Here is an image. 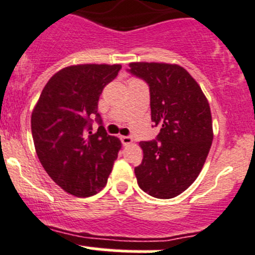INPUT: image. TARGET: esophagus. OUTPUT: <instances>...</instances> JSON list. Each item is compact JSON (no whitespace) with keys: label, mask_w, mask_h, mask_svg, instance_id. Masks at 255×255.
Here are the masks:
<instances>
[{"label":"esophagus","mask_w":255,"mask_h":255,"mask_svg":"<svg viewBox=\"0 0 255 255\" xmlns=\"http://www.w3.org/2000/svg\"><path fill=\"white\" fill-rule=\"evenodd\" d=\"M120 140H122L123 145L124 146L130 145V143L132 142V137H131V136H122V137H120Z\"/></svg>","instance_id":"esophagus-1"}]
</instances>
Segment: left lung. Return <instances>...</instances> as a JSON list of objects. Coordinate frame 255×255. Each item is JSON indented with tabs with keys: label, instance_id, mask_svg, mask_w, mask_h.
Listing matches in <instances>:
<instances>
[{
	"label": "left lung",
	"instance_id": "obj_1",
	"mask_svg": "<svg viewBox=\"0 0 255 255\" xmlns=\"http://www.w3.org/2000/svg\"><path fill=\"white\" fill-rule=\"evenodd\" d=\"M128 72L150 88L156 140L141 141V165L135 167L143 192L168 200L187 190L200 175L213 140L212 115L202 89L177 64L136 62Z\"/></svg>",
	"mask_w": 255,
	"mask_h": 255
}]
</instances>
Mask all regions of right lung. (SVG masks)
Instances as JSON below:
<instances>
[{"label": "right lung", "mask_w": 255, "mask_h": 255, "mask_svg": "<svg viewBox=\"0 0 255 255\" xmlns=\"http://www.w3.org/2000/svg\"><path fill=\"white\" fill-rule=\"evenodd\" d=\"M120 64H78L55 73L32 112L34 147L43 168L65 192L89 197L105 187L122 141L108 135L98 114L105 85ZM93 115L101 124L92 133Z\"/></svg>", "instance_id": "obj_1"}]
</instances>
